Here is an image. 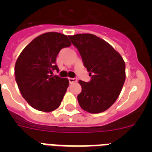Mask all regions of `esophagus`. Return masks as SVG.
<instances>
[{
  "instance_id": "esophagus-1",
  "label": "esophagus",
  "mask_w": 152,
  "mask_h": 152,
  "mask_svg": "<svg viewBox=\"0 0 152 152\" xmlns=\"http://www.w3.org/2000/svg\"><path fill=\"white\" fill-rule=\"evenodd\" d=\"M68 80H69L70 84H74V83L77 82V78H75V77H69L68 78Z\"/></svg>"
}]
</instances>
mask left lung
<instances>
[{
	"label": "left lung",
	"mask_w": 152,
	"mask_h": 152,
	"mask_svg": "<svg viewBox=\"0 0 152 152\" xmlns=\"http://www.w3.org/2000/svg\"><path fill=\"white\" fill-rule=\"evenodd\" d=\"M78 50L91 77L79 80L82 91L79 105L91 113L107 110L115 103L126 80V64L122 56L105 40L90 33L68 36Z\"/></svg>",
	"instance_id": "1"
}]
</instances>
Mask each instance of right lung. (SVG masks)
Here are the masks:
<instances>
[{"label":"right lung","instance_id":"add662e5","mask_svg":"<svg viewBox=\"0 0 152 152\" xmlns=\"http://www.w3.org/2000/svg\"><path fill=\"white\" fill-rule=\"evenodd\" d=\"M71 45L68 36L59 33H43L28 44L14 68L15 79L23 97L37 110L51 112L59 107L69 81L58 75L56 57Z\"/></svg>","mask_w":152,"mask_h":152}]
</instances>
